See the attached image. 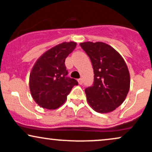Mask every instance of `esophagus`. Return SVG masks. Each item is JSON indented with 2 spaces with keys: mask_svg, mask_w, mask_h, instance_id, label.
I'll list each match as a JSON object with an SVG mask.
<instances>
[{
  "mask_svg": "<svg viewBox=\"0 0 152 152\" xmlns=\"http://www.w3.org/2000/svg\"><path fill=\"white\" fill-rule=\"evenodd\" d=\"M78 83H79V84L81 85L82 83H83V80H82V78H78Z\"/></svg>",
  "mask_w": 152,
  "mask_h": 152,
  "instance_id": "esophagus-1",
  "label": "esophagus"
}]
</instances>
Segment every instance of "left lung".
Returning a JSON list of instances; mask_svg holds the SVG:
<instances>
[{
    "mask_svg": "<svg viewBox=\"0 0 152 152\" xmlns=\"http://www.w3.org/2000/svg\"><path fill=\"white\" fill-rule=\"evenodd\" d=\"M80 46L94 69L93 85L85 89L87 101L97 112H111L124 102L129 91L130 76L126 63L106 43L88 41Z\"/></svg>",
    "mask_w": 152,
    "mask_h": 152,
    "instance_id": "obj_1",
    "label": "left lung"
}]
</instances>
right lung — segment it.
Segmentation results:
<instances>
[{"label": "right lung", "instance_id": "1", "mask_svg": "<svg viewBox=\"0 0 152 152\" xmlns=\"http://www.w3.org/2000/svg\"><path fill=\"white\" fill-rule=\"evenodd\" d=\"M75 42L53 47L38 59L32 69L29 86L33 99L41 107L56 109L61 106L74 86L78 84L68 76L65 60L75 49Z\"/></svg>", "mask_w": 152, "mask_h": 152}]
</instances>
